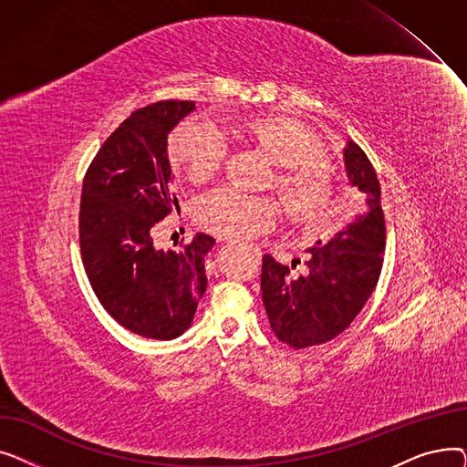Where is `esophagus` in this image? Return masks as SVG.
<instances>
[{
	"label": "esophagus",
	"instance_id": "1",
	"mask_svg": "<svg viewBox=\"0 0 467 467\" xmlns=\"http://www.w3.org/2000/svg\"><path fill=\"white\" fill-rule=\"evenodd\" d=\"M254 252H255L257 257H261V250H259V248H254Z\"/></svg>",
	"mask_w": 467,
	"mask_h": 467
}]
</instances>
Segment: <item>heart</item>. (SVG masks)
<instances>
[{"mask_svg":"<svg viewBox=\"0 0 467 467\" xmlns=\"http://www.w3.org/2000/svg\"><path fill=\"white\" fill-rule=\"evenodd\" d=\"M240 136L278 166L275 187L289 217L299 225H327L335 213V189L322 140L303 122L278 115L246 120ZM170 157L189 180L201 183L223 166L227 140L206 122L185 120L170 138ZM196 217L221 238L248 240L275 229L282 210L268 196L219 187L196 202Z\"/></svg>","mask_w":467,"mask_h":467,"instance_id":"1","label":"heart"}]
</instances>
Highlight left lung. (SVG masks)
<instances>
[{
  "label": "left lung",
  "mask_w": 467,
  "mask_h": 467,
  "mask_svg": "<svg viewBox=\"0 0 467 467\" xmlns=\"http://www.w3.org/2000/svg\"><path fill=\"white\" fill-rule=\"evenodd\" d=\"M348 182L363 194V208L327 244L312 246L308 273L289 278V266L263 257L261 293L275 335L301 350L335 338L359 314L379 282L386 225L377 171L361 147H345Z\"/></svg>",
  "instance_id": "left-lung-1"
}]
</instances>
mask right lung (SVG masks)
Masks as SVG:
<instances>
[{
	"label": "right lung",
	"mask_w": 467,
	"mask_h": 467,
	"mask_svg": "<svg viewBox=\"0 0 467 467\" xmlns=\"http://www.w3.org/2000/svg\"><path fill=\"white\" fill-rule=\"evenodd\" d=\"M194 102L164 100L136 109L90 162L81 194L79 244L98 301L125 329L157 340L185 333L208 278L215 240L196 234L180 250H157L153 229L178 199L168 134Z\"/></svg>",
	"instance_id": "add662e5"
}]
</instances>
